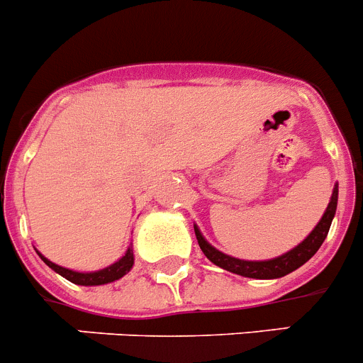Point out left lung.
Masks as SVG:
<instances>
[{
  "label": "left lung",
  "mask_w": 363,
  "mask_h": 363,
  "mask_svg": "<svg viewBox=\"0 0 363 363\" xmlns=\"http://www.w3.org/2000/svg\"><path fill=\"white\" fill-rule=\"evenodd\" d=\"M337 200H339V184H335V188H333L328 207H326L325 214L321 216L319 223L314 227V230H312L311 234L300 242V245L294 246V248L289 250V252L282 253V255L275 257V259L245 260V259H238V257L227 255V253L220 252V250L214 248L213 245H209L196 225H193V227H195V235L196 239H199L200 250L203 252V255H206L213 264L220 266L221 269H227L230 271V273H235V275L246 277V279H257V280L280 279V277L289 275V273H293L294 269L303 266V264L307 262V260H311L312 257L315 255V252L321 248L323 241H325L326 235H328L333 216H335Z\"/></svg>",
  "instance_id": "8db88e82"
}]
</instances>
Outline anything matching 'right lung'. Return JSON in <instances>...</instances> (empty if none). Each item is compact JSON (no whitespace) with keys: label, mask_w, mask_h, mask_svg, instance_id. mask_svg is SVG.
<instances>
[{"label":"right lung","mask_w":363,"mask_h":363,"mask_svg":"<svg viewBox=\"0 0 363 363\" xmlns=\"http://www.w3.org/2000/svg\"><path fill=\"white\" fill-rule=\"evenodd\" d=\"M37 253L52 271H56V273L62 275L63 279H67L72 284H77V286H104V284H111L115 282V280L122 279L124 275H128L129 271H131L133 264H135L133 245L129 246L128 252H125L117 262H113L111 266L103 267V269L99 271H74V269H69V267H63V266H58V264L51 262V260H49L48 257L42 255L38 250Z\"/></svg>","instance_id":"1"}]
</instances>
